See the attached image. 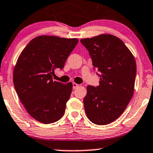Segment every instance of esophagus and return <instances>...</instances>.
<instances>
[{
	"mask_svg": "<svg viewBox=\"0 0 153 153\" xmlns=\"http://www.w3.org/2000/svg\"><path fill=\"white\" fill-rule=\"evenodd\" d=\"M79 86L78 84L75 83V82H73V89H75V88H77Z\"/></svg>",
	"mask_w": 153,
	"mask_h": 153,
	"instance_id": "obj_1",
	"label": "esophagus"
}]
</instances>
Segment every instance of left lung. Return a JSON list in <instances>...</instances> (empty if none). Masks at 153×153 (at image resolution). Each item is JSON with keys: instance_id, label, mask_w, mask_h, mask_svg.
<instances>
[{"instance_id": "obj_1", "label": "left lung", "mask_w": 153, "mask_h": 153, "mask_svg": "<svg viewBox=\"0 0 153 153\" xmlns=\"http://www.w3.org/2000/svg\"><path fill=\"white\" fill-rule=\"evenodd\" d=\"M80 42L89 52L100 80L98 86L87 87L83 99L86 115L94 124L108 125L120 116L133 95L135 58L122 40L113 35L102 34Z\"/></svg>"}]
</instances>
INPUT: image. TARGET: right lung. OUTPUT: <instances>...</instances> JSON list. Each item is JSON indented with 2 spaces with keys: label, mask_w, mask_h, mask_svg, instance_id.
I'll return each mask as SVG.
<instances>
[{
  "label": "right lung",
  "mask_w": 153,
  "mask_h": 153,
  "mask_svg": "<svg viewBox=\"0 0 153 153\" xmlns=\"http://www.w3.org/2000/svg\"><path fill=\"white\" fill-rule=\"evenodd\" d=\"M78 43L76 38L41 36L35 38L20 55L13 71V84L25 110L39 122L49 124L65 113L73 84L53 81L57 68L65 62Z\"/></svg>",
  "instance_id": "obj_1"
}]
</instances>
